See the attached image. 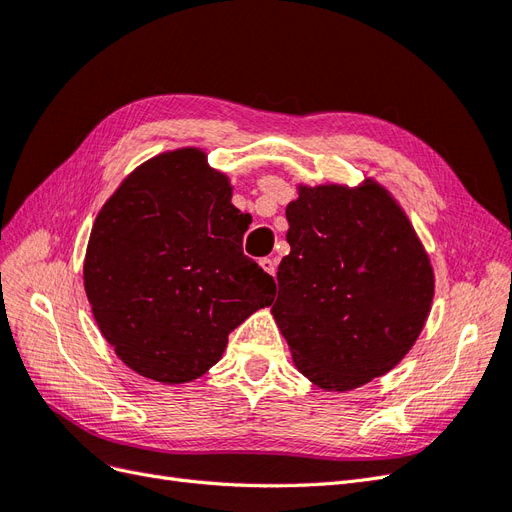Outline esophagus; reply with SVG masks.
<instances>
[{
    "label": "esophagus",
    "instance_id": "34e87169",
    "mask_svg": "<svg viewBox=\"0 0 512 512\" xmlns=\"http://www.w3.org/2000/svg\"><path fill=\"white\" fill-rule=\"evenodd\" d=\"M260 267L265 273L275 275V260L273 258H260Z\"/></svg>",
    "mask_w": 512,
    "mask_h": 512
}]
</instances>
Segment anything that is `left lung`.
I'll return each instance as SVG.
<instances>
[{
  "instance_id": "1",
  "label": "left lung",
  "mask_w": 512,
  "mask_h": 512,
  "mask_svg": "<svg viewBox=\"0 0 512 512\" xmlns=\"http://www.w3.org/2000/svg\"><path fill=\"white\" fill-rule=\"evenodd\" d=\"M297 194L271 314L309 382L354 391L412 350L436 275L404 207L374 177L354 188L297 183Z\"/></svg>"
}]
</instances>
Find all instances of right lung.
Instances as JSON below:
<instances>
[{
    "instance_id": "right-lung-1",
    "label": "right lung",
    "mask_w": 512,
    "mask_h": 512,
    "mask_svg": "<svg viewBox=\"0 0 512 512\" xmlns=\"http://www.w3.org/2000/svg\"><path fill=\"white\" fill-rule=\"evenodd\" d=\"M207 151L145 160L96 215L83 262L98 329L136 374L162 384L200 378L230 331L273 303L275 282L243 256L252 215Z\"/></svg>"
}]
</instances>
